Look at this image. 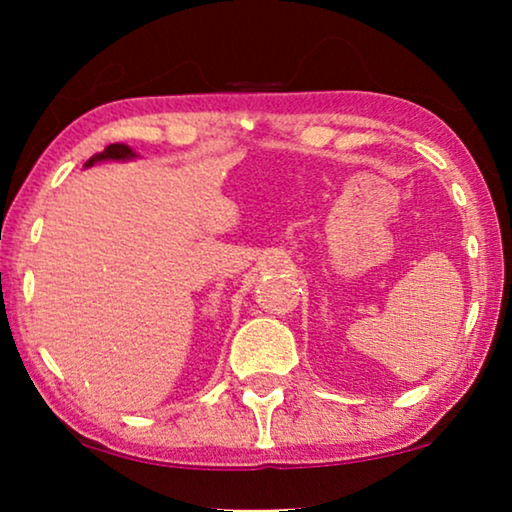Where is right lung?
<instances>
[{"label": "right lung", "instance_id": "1", "mask_svg": "<svg viewBox=\"0 0 512 512\" xmlns=\"http://www.w3.org/2000/svg\"><path fill=\"white\" fill-rule=\"evenodd\" d=\"M132 158H139V156L130 149L128 144H109L102 153H95L93 158H88L83 167H93L95 163H107V160H132Z\"/></svg>", "mask_w": 512, "mask_h": 512}]
</instances>
